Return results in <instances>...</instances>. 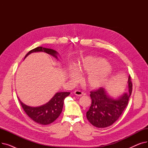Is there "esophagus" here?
Wrapping results in <instances>:
<instances>
[{"label": "esophagus", "instance_id": "esophagus-1", "mask_svg": "<svg viewBox=\"0 0 148 148\" xmlns=\"http://www.w3.org/2000/svg\"><path fill=\"white\" fill-rule=\"evenodd\" d=\"M74 94L77 96H82L83 95V92H82L80 90H75Z\"/></svg>", "mask_w": 148, "mask_h": 148}]
</instances>
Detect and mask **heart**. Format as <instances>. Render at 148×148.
Here are the masks:
<instances>
[{"label":"heart","instance_id":"b5f03b06","mask_svg":"<svg viewBox=\"0 0 148 148\" xmlns=\"http://www.w3.org/2000/svg\"><path fill=\"white\" fill-rule=\"evenodd\" d=\"M79 72L88 74L86 80L88 86L92 89L103 88L110 80L112 74L109 64L104 58L95 56H87L83 58L77 68L74 66L68 67V75L72 81L78 80Z\"/></svg>","mask_w":148,"mask_h":148}]
</instances>
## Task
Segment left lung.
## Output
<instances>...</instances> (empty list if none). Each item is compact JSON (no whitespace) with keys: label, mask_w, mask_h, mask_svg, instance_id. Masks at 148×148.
Listing matches in <instances>:
<instances>
[{"label":"left lung","mask_w":148,"mask_h":148,"mask_svg":"<svg viewBox=\"0 0 148 148\" xmlns=\"http://www.w3.org/2000/svg\"><path fill=\"white\" fill-rule=\"evenodd\" d=\"M132 87L131 77L129 75L128 92H123L118 97H111L103 88L91 91L90 97L92 104L86 112V117L89 122L97 128H106L112 125L119 119L128 105Z\"/></svg>","instance_id":"1"}]
</instances>
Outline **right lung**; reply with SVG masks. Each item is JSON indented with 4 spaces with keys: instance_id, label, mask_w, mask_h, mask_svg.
Wrapping results in <instances>:
<instances>
[{
    "instance_id": "right-lung-1",
    "label": "right lung",
    "mask_w": 148,
    "mask_h": 148,
    "mask_svg": "<svg viewBox=\"0 0 148 148\" xmlns=\"http://www.w3.org/2000/svg\"><path fill=\"white\" fill-rule=\"evenodd\" d=\"M36 52H44L58 59V53L51 49L44 48L42 47H38L30 50L25 57V59L30 54ZM70 94V92H60L55 94L52 98L47 103L38 107H30L22 103L18 98L23 110L29 117L35 122L41 125H48L55 121L60 115L64 106L65 98Z\"/></svg>"
}]
</instances>
